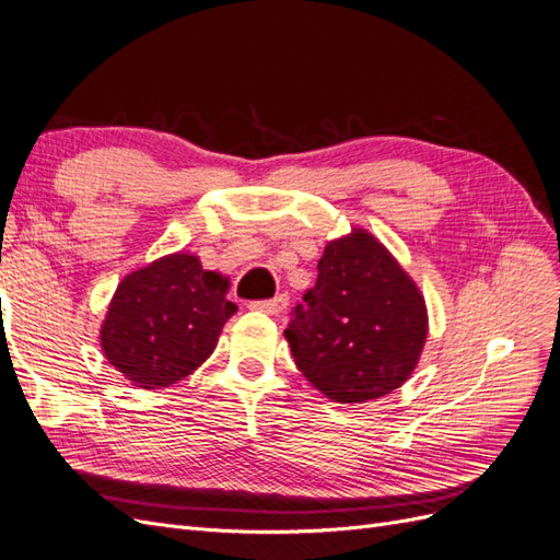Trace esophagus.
Returning <instances> with one entry per match:
<instances>
[{"instance_id":"esophagus-1","label":"esophagus","mask_w":560,"mask_h":560,"mask_svg":"<svg viewBox=\"0 0 560 560\" xmlns=\"http://www.w3.org/2000/svg\"><path fill=\"white\" fill-rule=\"evenodd\" d=\"M252 308L254 311H261V313H268V315H280L287 308V296L280 294V296L268 299V301H254Z\"/></svg>"}]
</instances>
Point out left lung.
<instances>
[{
	"instance_id": "1",
	"label": "left lung",
	"mask_w": 560,
	"mask_h": 560,
	"mask_svg": "<svg viewBox=\"0 0 560 560\" xmlns=\"http://www.w3.org/2000/svg\"><path fill=\"white\" fill-rule=\"evenodd\" d=\"M317 270L284 329L301 374L338 404L401 387L428 338V308L416 282L364 229L331 241Z\"/></svg>"
}]
</instances>
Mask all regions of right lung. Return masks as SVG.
Wrapping results in <instances>:
<instances>
[{
	"mask_svg": "<svg viewBox=\"0 0 560 560\" xmlns=\"http://www.w3.org/2000/svg\"><path fill=\"white\" fill-rule=\"evenodd\" d=\"M229 280L189 252L167 254L132 270L109 301L100 329L107 362L144 389L173 385L206 362L226 319Z\"/></svg>",
	"mask_w": 560,
	"mask_h": 560,
	"instance_id": "add662e5",
	"label": "right lung"
}]
</instances>
